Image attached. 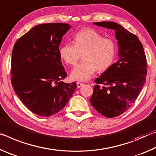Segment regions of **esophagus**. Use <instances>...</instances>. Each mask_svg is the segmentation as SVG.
I'll use <instances>...</instances> for the list:
<instances>
[{
	"mask_svg": "<svg viewBox=\"0 0 156 156\" xmlns=\"http://www.w3.org/2000/svg\"><path fill=\"white\" fill-rule=\"evenodd\" d=\"M83 85V84L82 83H81V82H77V83H76V86H77V88H81Z\"/></svg>",
	"mask_w": 156,
	"mask_h": 156,
	"instance_id": "esophagus-1",
	"label": "esophagus"
}]
</instances>
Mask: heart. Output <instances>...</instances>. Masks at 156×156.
<instances>
[{"instance_id":"b5f03b06","label":"heart","mask_w":156,"mask_h":156,"mask_svg":"<svg viewBox=\"0 0 156 156\" xmlns=\"http://www.w3.org/2000/svg\"><path fill=\"white\" fill-rule=\"evenodd\" d=\"M73 43H66L59 48V56L68 65L74 66L82 54L83 61L71 71V77L77 81H87L96 70H106L113 64L117 52L115 42L104 38L95 30L83 28L73 37Z\"/></svg>"}]
</instances>
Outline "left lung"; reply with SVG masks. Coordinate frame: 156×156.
Instances as JSON below:
<instances>
[{
	"label": "left lung",
	"mask_w": 156,
	"mask_h": 156,
	"mask_svg": "<svg viewBox=\"0 0 156 156\" xmlns=\"http://www.w3.org/2000/svg\"><path fill=\"white\" fill-rule=\"evenodd\" d=\"M113 30L118 45L119 59L95 80L90 103L97 111L109 118L126 111L146 82L147 60L142 43L136 35L115 22L93 23Z\"/></svg>",
	"instance_id": "1"
}]
</instances>
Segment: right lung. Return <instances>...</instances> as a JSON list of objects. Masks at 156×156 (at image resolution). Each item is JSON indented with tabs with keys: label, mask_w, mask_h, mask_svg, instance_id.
I'll return each mask as SVG.
<instances>
[{
	"label": "right lung",
	"mask_w": 156,
	"mask_h": 156,
	"mask_svg": "<svg viewBox=\"0 0 156 156\" xmlns=\"http://www.w3.org/2000/svg\"><path fill=\"white\" fill-rule=\"evenodd\" d=\"M70 25L55 23L33 27L17 40L12 53L11 81L14 90L32 113L49 117L61 111L73 96L75 82L67 76L58 53Z\"/></svg>",
	"instance_id": "obj_1"
}]
</instances>
